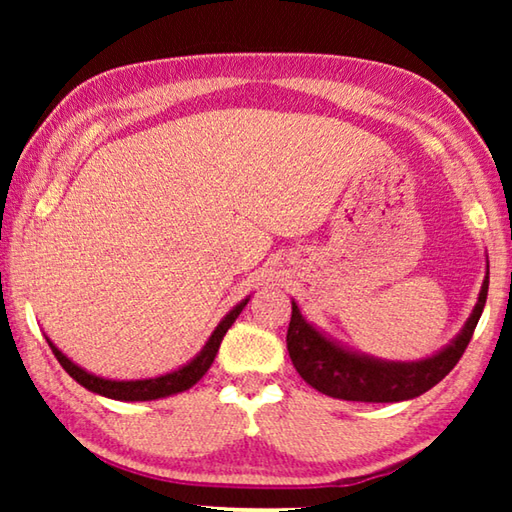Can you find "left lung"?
<instances>
[{
	"mask_svg": "<svg viewBox=\"0 0 512 512\" xmlns=\"http://www.w3.org/2000/svg\"><path fill=\"white\" fill-rule=\"evenodd\" d=\"M490 271L485 277L479 300L458 332L445 348L418 361H386L352 350L332 339L323 329L302 316L296 300H291V323L287 332V348L293 368L318 393L348 402H404L420 397L443 381L463 357L474 327L483 314L488 298Z\"/></svg>",
	"mask_w": 512,
	"mask_h": 512,
	"instance_id": "1",
	"label": "left lung"
}]
</instances>
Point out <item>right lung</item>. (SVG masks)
Wrapping results in <instances>:
<instances>
[{"label":"right lung","mask_w":512,"mask_h":512,"mask_svg":"<svg viewBox=\"0 0 512 512\" xmlns=\"http://www.w3.org/2000/svg\"><path fill=\"white\" fill-rule=\"evenodd\" d=\"M248 300H250V296L241 300L239 305L232 307L228 314L221 318V323L214 327L210 339L205 341L201 352H198L194 359H189L180 368L171 370V372H164V375H158V377H146V379H106V377H99V375H94V372H88L85 368H81L79 363H74L72 359L67 357V354L60 352L56 345L51 343L49 336H47V343H49L51 352L56 354L60 366L65 368L67 375L79 381L83 388H88V391H92V393L110 397V400H119V402L162 400V397L189 391V388H192L196 381L201 379L207 370H210L216 352H219V345L223 341L225 332H228V329L232 327V323H235L237 316L241 314V309L248 305Z\"/></svg>","instance_id":"obj_1"}]
</instances>
